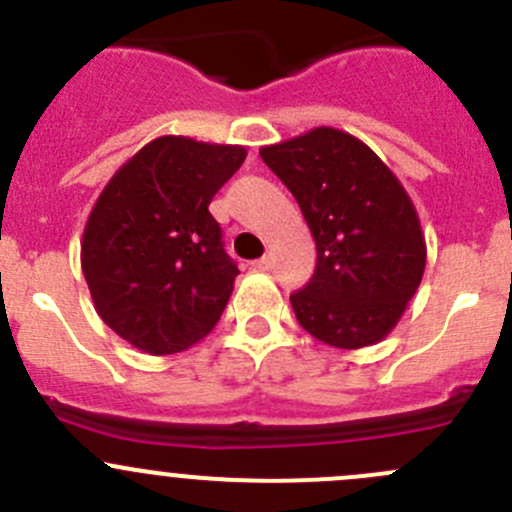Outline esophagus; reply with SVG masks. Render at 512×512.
I'll list each match as a JSON object with an SVG mask.
<instances>
[{
    "label": "esophagus",
    "mask_w": 512,
    "mask_h": 512,
    "mask_svg": "<svg viewBox=\"0 0 512 512\" xmlns=\"http://www.w3.org/2000/svg\"><path fill=\"white\" fill-rule=\"evenodd\" d=\"M252 267H255V270H262V272H267L272 267V257L270 255H265V257H260V260H255L252 262Z\"/></svg>",
    "instance_id": "34e87169"
}]
</instances>
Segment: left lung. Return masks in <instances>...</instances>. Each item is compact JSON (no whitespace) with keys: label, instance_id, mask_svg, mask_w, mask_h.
Returning a JSON list of instances; mask_svg holds the SVG:
<instances>
[{"label":"left lung","instance_id":"left-lung-1","mask_svg":"<svg viewBox=\"0 0 512 512\" xmlns=\"http://www.w3.org/2000/svg\"><path fill=\"white\" fill-rule=\"evenodd\" d=\"M315 237L312 280L290 295L302 330L340 350L393 332L428 260L418 210L370 147L350 132L315 127L260 150Z\"/></svg>","mask_w":512,"mask_h":512}]
</instances>
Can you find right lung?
<instances>
[{
	"label": "right lung",
	"mask_w": 512,
	"mask_h": 512,
	"mask_svg": "<svg viewBox=\"0 0 512 512\" xmlns=\"http://www.w3.org/2000/svg\"><path fill=\"white\" fill-rule=\"evenodd\" d=\"M242 145L165 135L104 185L87 217L82 272L104 325L147 355L200 342L240 275L210 202L240 170Z\"/></svg>",
	"instance_id": "add662e5"
}]
</instances>
